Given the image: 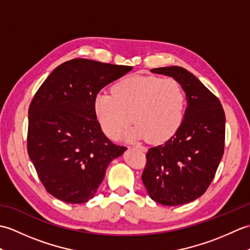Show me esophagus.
<instances>
[{"mask_svg":"<svg viewBox=\"0 0 250 250\" xmlns=\"http://www.w3.org/2000/svg\"><path fill=\"white\" fill-rule=\"evenodd\" d=\"M136 148H139V149L143 150V151H146V148L144 146H141V145H135Z\"/></svg>","mask_w":250,"mask_h":250,"instance_id":"obj_1","label":"esophagus"}]
</instances>
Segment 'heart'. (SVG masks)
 <instances>
[{"label":"heart","instance_id":"1","mask_svg":"<svg viewBox=\"0 0 250 250\" xmlns=\"http://www.w3.org/2000/svg\"><path fill=\"white\" fill-rule=\"evenodd\" d=\"M186 95L173 78L131 76L117 83L113 94L99 93L94 111L104 133L117 139L132 121L135 125L126 139L161 143L175 134L182 125Z\"/></svg>","mask_w":250,"mask_h":250}]
</instances>
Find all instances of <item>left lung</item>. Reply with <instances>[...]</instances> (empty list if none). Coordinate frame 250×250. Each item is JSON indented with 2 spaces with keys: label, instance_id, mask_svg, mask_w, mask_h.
Returning a JSON list of instances; mask_svg holds the SVG:
<instances>
[{
  "label": "left lung",
  "instance_id": "1",
  "mask_svg": "<svg viewBox=\"0 0 250 250\" xmlns=\"http://www.w3.org/2000/svg\"><path fill=\"white\" fill-rule=\"evenodd\" d=\"M150 72L177 81L188 105L176 133L148 150L142 180L158 203L187 204L205 192L218 168L225 149V111L220 101L186 68L166 66Z\"/></svg>",
  "mask_w": 250,
  "mask_h": 250
}]
</instances>
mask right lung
<instances>
[{"label":"right lung","mask_w":250,"mask_h":250,"mask_svg":"<svg viewBox=\"0 0 250 250\" xmlns=\"http://www.w3.org/2000/svg\"><path fill=\"white\" fill-rule=\"evenodd\" d=\"M132 66L73 59L56 67L29 107L28 153L45 189L66 203L92 199L106 168L126 148L103 133L94 99Z\"/></svg>","instance_id":"right-lung-1"}]
</instances>
